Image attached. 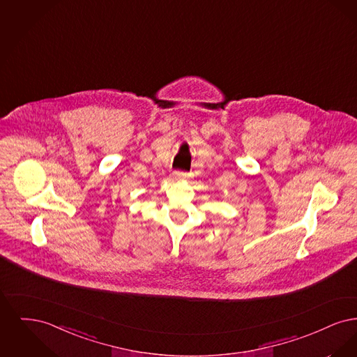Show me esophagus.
<instances>
[{"label": "esophagus", "mask_w": 357, "mask_h": 357, "mask_svg": "<svg viewBox=\"0 0 357 357\" xmlns=\"http://www.w3.org/2000/svg\"><path fill=\"white\" fill-rule=\"evenodd\" d=\"M174 175H175L176 179H187L188 178V174L183 172V171H175Z\"/></svg>", "instance_id": "34e87169"}]
</instances>
